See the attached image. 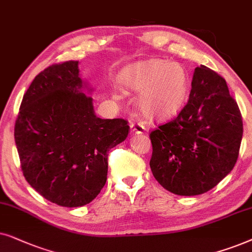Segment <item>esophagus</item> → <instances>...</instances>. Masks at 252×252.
<instances>
[{"mask_svg":"<svg viewBox=\"0 0 252 252\" xmlns=\"http://www.w3.org/2000/svg\"><path fill=\"white\" fill-rule=\"evenodd\" d=\"M130 129H131L132 135H140V133H143L144 130H145V128H144L140 123H132L131 126H130Z\"/></svg>","mask_w":252,"mask_h":252,"instance_id":"obj_1","label":"esophagus"}]
</instances>
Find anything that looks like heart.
<instances>
[{
  "label": "heart",
  "instance_id": "heart-1",
  "mask_svg": "<svg viewBox=\"0 0 252 252\" xmlns=\"http://www.w3.org/2000/svg\"><path fill=\"white\" fill-rule=\"evenodd\" d=\"M122 89L137 98L139 113L149 120L179 115L189 98L190 79L179 63L150 59L130 63L120 73Z\"/></svg>",
  "mask_w": 252,
  "mask_h": 252
}]
</instances>
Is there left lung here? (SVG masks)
Instances as JSON below:
<instances>
[{
  "label": "left lung",
  "instance_id": "8db88e82",
  "mask_svg": "<svg viewBox=\"0 0 252 252\" xmlns=\"http://www.w3.org/2000/svg\"><path fill=\"white\" fill-rule=\"evenodd\" d=\"M242 135V117L226 80L205 65L197 66L189 101L150 135L153 176L179 196L206 192L234 168Z\"/></svg>",
  "mask_w": 252,
  "mask_h": 252
}]
</instances>
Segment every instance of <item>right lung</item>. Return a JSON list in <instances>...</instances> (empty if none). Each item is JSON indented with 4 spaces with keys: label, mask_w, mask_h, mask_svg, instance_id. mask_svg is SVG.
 <instances>
[{
    "label": "right lung",
    "mask_w": 252,
    "mask_h": 252,
    "mask_svg": "<svg viewBox=\"0 0 252 252\" xmlns=\"http://www.w3.org/2000/svg\"><path fill=\"white\" fill-rule=\"evenodd\" d=\"M79 77L78 61L54 64L23 96L15 142L24 177L49 202L64 207L91 203L105 186L108 151L126 140V120L100 119Z\"/></svg>",
    "instance_id": "1"
}]
</instances>
